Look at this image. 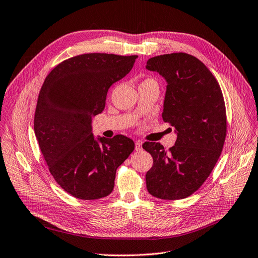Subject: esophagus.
<instances>
[{"label": "esophagus", "mask_w": 258, "mask_h": 258, "mask_svg": "<svg viewBox=\"0 0 258 258\" xmlns=\"http://www.w3.org/2000/svg\"><path fill=\"white\" fill-rule=\"evenodd\" d=\"M135 150L136 151H141L142 150V142L136 141V143H135Z\"/></svg>", "instance_id": "1"}]
</instances>
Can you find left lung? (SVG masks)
<instances>
[{
    "instance_id": "obj_1",
    "label": "left lung",
    "mask_w": 258,
    "mask_h": 258,
    "mask_svg": "<svg viewBox=\"0 0 258 258\" xmlns=\"http://www.w3.org/2000/svg\"><path fill=\"white\" fill-rule=\"evenodd\" d=\"M145 67L167 83L162 118L177 133L167 152L159 142L142 144L153 157L147 188L157 198L182 199L203 185L221 154L227 135L225 100L215 77L192 54L157 55Z\"/></svg>"
}]
</instances>
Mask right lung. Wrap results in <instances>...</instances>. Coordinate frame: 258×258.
Listing matches in <instances>:
<instances>
[{
    "instance_id": "obj_1",
    "label": "right lung",
    "mask_w": 258,
    "mask_h": 258,
    "mask_svg": "<svg viewBox=\"0 0 258 258\" xmlns=\"http://www.w3.org/2000/svg\"><path fill=\"white\" fill-rule=\"evenodd\" d=\"M138 55L84 53L48 74L38 97L35 134L53 179L83 200L113 191L118 166L135 149L123 135L95 139L92 118L101 114L110 85L125 77Z\"/></svg>"
}]
</instances>
